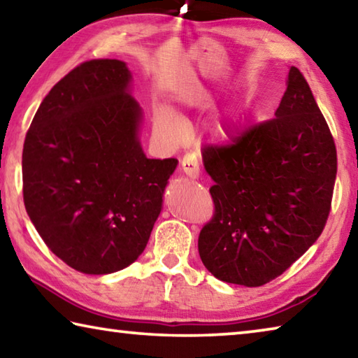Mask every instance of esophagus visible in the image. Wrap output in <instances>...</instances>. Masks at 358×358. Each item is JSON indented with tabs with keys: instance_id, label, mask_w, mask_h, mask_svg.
I'll list each match as a JSON object with an SVG mask.
<instances>
[{
	"instance_id": "1",
	"label": "esophagus",
	"mask_w": 358,
	"mask_h": 358,
	"mask_svg": "<svg viewBox=\"0 0 358 358\" xmlns=\"http://www.w3.org/2000/svg\"><path fill=\"white\" fill-rule=\"evenodd\" d=\"M181 169H183V172L187 175V177L197 178L199 172H201V169H199L197 156L191 153V151L189 153H186L183 156V159H181Z\"/></svg>"
}]
</instances>
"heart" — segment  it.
Masks as SVG:
<instances>
[{
    "label": "heart",
    "mask_w": 358,
    "mask_h": 358,
    "mask_svg": "<svg viewBox=\"0 0 358 358\" xmlns=\"http://www.w3.org/2000/svg\"><path fill=\"white\" fill-rule=\"evenodd\" d=\"M156 123L162 131L167 132V134L172 137H180L181 131H183V128H181V123L177 120V117H175L171 110H167V108H164V107L157 110ZM229 131H230V120L220 118L213 123V134L217 138H227Z\"/></svg>",
    "instance_id": "heart-1"
}]
</instances>
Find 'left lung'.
<instances>
[{
	"instance_id": "1",
	"label": "left lung",
	"mask_w": 358,
	"mask_h": 358,
	"mask_svg": "<svg viewBox=\"0 0 358 358\" xmlns=\"http://www.w3.org/2000/svg\"><path fill=\"white\" fill-rule=\"evenodd\" d=\"M215 213L199 254L217 280L259 287L282 275L329 220L336 147L310 85L290 68L275 118L226 145H205Z\"/></svg>"
}]
</instances>
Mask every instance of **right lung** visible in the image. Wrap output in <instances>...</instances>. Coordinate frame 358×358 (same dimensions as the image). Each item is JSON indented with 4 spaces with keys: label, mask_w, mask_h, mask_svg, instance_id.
Returning <instances> with one entry per match:
<instances>
[{
    "label": "right lung",
    "mask_w": 358,
    "mask_h": 358,
    "mask_svg": "<svg viewBox=\"0 0 358 358\" xmlns=\"http://www.w3.org/2000/svg\"><path fill=\"white\" fill-rule=\"evenodd\" d=\"M129 82L120 59L78 64L41 102L23 143L29 220L48 250L87 275L141 256L178 164L145 156Z\"/></svg>",
    "instance_id": "add662e5"
}]
</instances>
